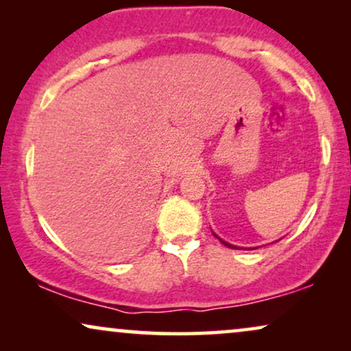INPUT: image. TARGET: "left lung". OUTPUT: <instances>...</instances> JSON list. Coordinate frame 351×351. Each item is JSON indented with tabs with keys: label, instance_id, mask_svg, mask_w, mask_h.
<instances>
[{
	"label": "left lung",
	"instance_id": "1",
	"mask_svg": "<svg viewBox=\"0 0 351 351\" xmlns=\"http://www.w3.org/2000/svg\"><path fill=\"white\" fill-rule=\"evenodd\" d=\"M219 238V237H217ZM220 239V238H219ZM220 243H222L223 244V246H227V247H232V249H238L237 246H233V244H228L227 241H223V239H220Z\"/></svg>",
	"mask_w": 351,
	"mask_h": 351
}]
</instances>
